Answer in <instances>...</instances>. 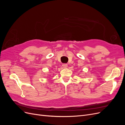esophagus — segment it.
Segmentation results:
<instances>
[{
	"instance_id": "esophagus-1",
	"label": "esophagus",
	"mask_w": 125,
	"mask_h": 125,
	"mask_svg": "<svg viewBox=\"0 0 125 125\" xmlns=\"http://www.w3.org/2000/svg\"><path fill=\"white\" fill-rule=\"evenodd\" d=\"M62 67L63 68H67L68 67V65L67 63H63L62 64Z\"/></svg>"
}]
</instances>
